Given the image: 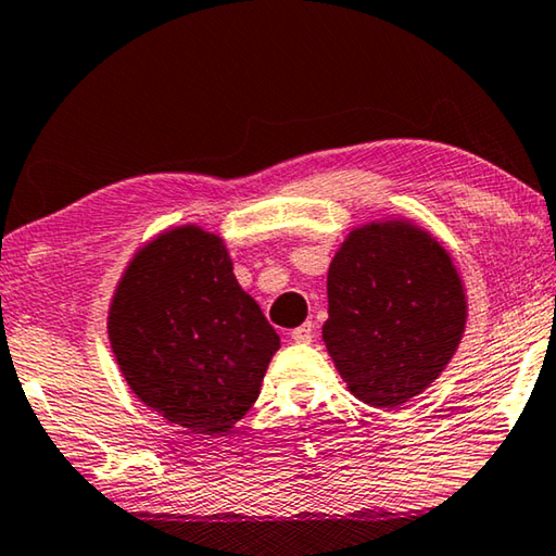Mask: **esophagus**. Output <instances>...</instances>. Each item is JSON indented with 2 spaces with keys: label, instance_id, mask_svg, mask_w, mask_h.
I'll use <instances>...</instances> for the list:
<instances>
[{
  "label": "esophagus",
  "instance_id": "1",
  "mask_svg": "<svg viewBox=\"0 0 556 556\" xmlns=\"http://www.w3.org/2000/svg\"><path fill=\"white\" fill-rule=\"evenodd\" d=\"M290 338H293V343H311L313 340V323H303V326H298L295 330H290Z\"/></svg>",
  "mask_w": 556,
  "mask_h": 556
}]
</instances>
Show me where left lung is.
<instances>
[{
  "label": "left lung",
  "instance_id": "8db88e82",
  "mask_svg": "<svg viewBox=\"0 0 556 556\" xmlns=\"http://www.w3.org/2000/svg\"><path fill=\"white\" fill-rule=\"evenodd\" d=\"M467 323L463 278L438 238L409 218L357 226L328 268V355L348 390L392 409L430 388Z\"/></svg>",
  "mask_w": 556,
  "mask_h": 556
}]
</instances>
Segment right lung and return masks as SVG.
Returning <instances> with one entry per match:
<instances>
[{
    "label": "right lung",
    "instance_id": "obj_1",
    "mask_svg": "<svg viewBox=\"0 0 556 556\" xmlns=\"http://www.w3.org/2000/svg\"><path fill=\"white\" fill-rule=\"evenodd\" d=\"M106 328L134 395L195 434L228 432L249 413L280 348L238 286L224 238L195 224L168 228L134 253Z\"/></svg>",
    "mask_w": 556,
    "mask_h": 556
}]
</instances>
